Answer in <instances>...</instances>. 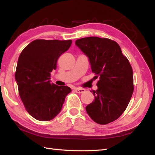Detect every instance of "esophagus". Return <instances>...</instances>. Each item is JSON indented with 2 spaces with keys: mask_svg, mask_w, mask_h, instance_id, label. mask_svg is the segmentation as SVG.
I'll return each mask as SVG.
<instances>
[{
  "mask_svg": "<svg viewBox=\"0 0 155 155\" xmlns=\"http://www.w3.org/2000/svg\"><path fill=\"white\" fill-rule=\"evenodd\" d=\"M75 92L77 93H82L85 91V90L84 88H75Z\"/></svg>",
  "mask_w": 155,
  "mask_h": 155,
  "instance_id": "esophagus-1",
  "label": "esophagus"
}]
</instances>
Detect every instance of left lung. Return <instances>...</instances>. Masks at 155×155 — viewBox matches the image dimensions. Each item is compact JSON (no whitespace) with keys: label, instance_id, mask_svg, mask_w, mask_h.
Returning a JSON list of instances; mask_svg holds the SVG:
<instances>
[{"label":"left lung","instance_id":"obj_1","mask_svg":"<svg viewBox=\"0 0 155 155\" xmlns=\"http://www.w3.org/2000/svg\"><path fill=\"white\" fill-rule=\"evenodd\" d=\"M75 45L88 58L96 78L95 100L86 107L90 117L99 124H107L120 117L133 95V69L116 42L99 37L78 39Z\"/></svg>","mask_w":155,"mask_h":155}]
</instances>
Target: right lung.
Wrapping results in <instances>:
<instances>
[{"label":"right lung","instance_id":"right-lung-1","mask_svg":"<svg viewBox=\"0 0 155 155\" xmlns=\"http://www.w3.org/2000/svg\"><path fill=\"white\" fill-rule=\"evenodd\" d=\"M72 40H35L22 50L18 60L15 79L19 95L30 115L50 121L62 110L71 89L51 83L58 58L68 49Z\"/></svg>","mask_w":155,"mask_h":155}]
</instances>
